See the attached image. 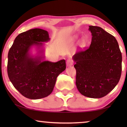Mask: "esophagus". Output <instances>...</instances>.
<instances>
[{
    "label": "esophagus",
    "mask_w": 127,
    "mask_h": 127,
    "mask_svg": "<svg viewBox=\"0 0 127 127\" xmlns=\"http://www.w3.org/2000/svg\"><path fill=\"white\" fill-rule=\"evenodd\" d=\"M73 61L71 59H68L67 60V61H66V65L68 66H72L73 65Z\"/></svg>",
    "instance_id": "obj_1"
}]
</instances>
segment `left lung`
Segmentation results:
<instances>
[{
    "label": "left lung",
    "mask_w": 127,
    "mask_h": 127,
    "mask_svg": "<svg viewBox=\"0 0 127 127\" xmlns=\"http://www.w3.org/2000/svg\"><path fill=\"white\" fill-rule=\"evenodd\" d=\"M91 43L86 50L76 53L73 60L76 83L79 92L90 98H101L112 91L122 73V56L114 36L102 28L90 26Z\"/></svg>",
    "instance_id": "left-lung-1"
}]
</instances>
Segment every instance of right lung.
I'll use <instances>...</instances> for the list:
<instances>
[{
	"instance_id": "add662e5",
	"label": "right lung",
	"mask_w": 127,
	"mask_h": 127,
	"mask_svg": "<svg viewBox=\"0 0 127 127\" xmlns=\"http://www.w3.org/2000/svg\"><path fill=\"white\" fill-rule=\"evenodd\" d=\"M49 40L48 32L45 30H28L17 36L8 52V77L15 89L30 99L49 96L54 89L57 77L66 68L64 59L53 63L43 61L42 56L33 57L30 55L32 46L40 48L43 45L42 42Z\"/></svg>"
}]
</instances>
